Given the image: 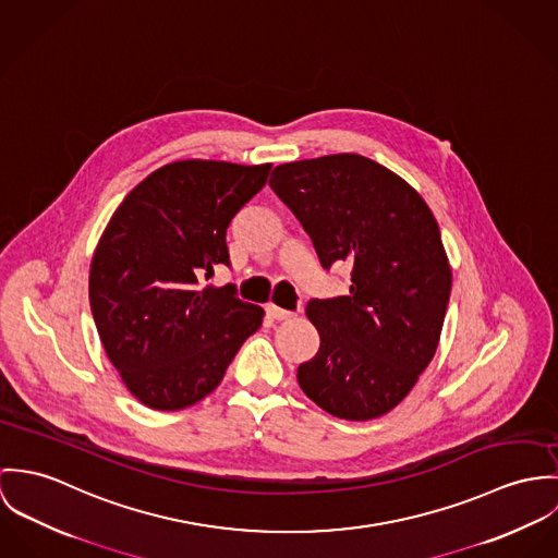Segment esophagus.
Wrapping results in <instances>:
<instances>
[{
  "instance_id": "esophagus-1",
  "label": "esophagus",
  "mask_w": 558,
  "mask_h": 558,
  "mask_svg": "<svg viewBox=\"0 0 558 558\" xmlns=\"http://www.w3.org/2000/svg\"><path fill=\"white\" fill-rule=\"evenodd\" d=\"M265 310H267V316H269V318H274V320H287V318H293V316H295L293 312L278 308V306H274V304H269Z\"/></svg>"
}]
</instances>
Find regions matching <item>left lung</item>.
Segmentation results:
<instances>
[{"label":"left lung","instance_id":"1","mask_svg":"<svg viewBox=\"0 0 558 558\" xmlns=\"http://www.w3.org/2000/svg\"><path fill=\"white\" fill-rule=\"evenodd\" d=\"M269 186L325 269L353 267L349 295L306 308L320 347L300 364V387L333 417L376 420L407 398L440 340L451 267L433 211L415 187L360 154L280 165Z\"/></svg>","mask_w":558,"mask_h":558}]
</instances>
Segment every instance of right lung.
Instances as JSON below:
<instances>
[{"label": "right lung", "instance_id": "add662e5", "mask_svg": "<svg viewBox=\"0 0 558 558\" xmlns=\"http://www.w3.org/2000/svg\"><path fill=\"white\" fill-rule=\"evenodd\" d=\"M271 165L178 160L128 192L89 267V304L128 391L154 411L211 393L265 316L233 287H201L229 265L227 229Z\"/></svg>", "mask_w": 558, "mask_h": 558}]
</instances>
